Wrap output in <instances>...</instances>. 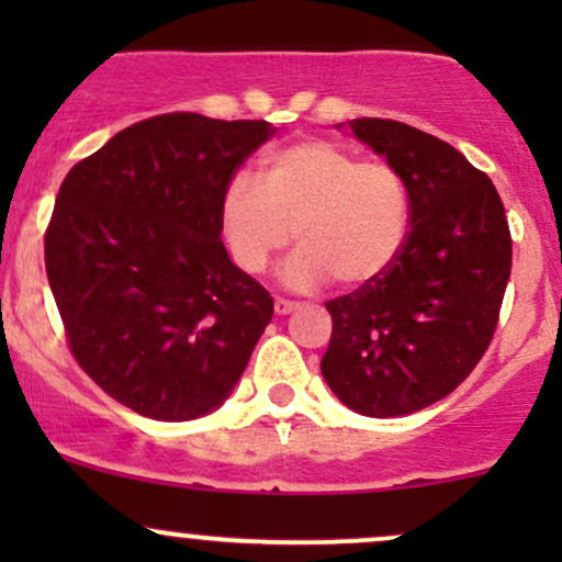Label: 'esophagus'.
Here are the masks:
<instances>
[{
    "instance_id": "obj_1",
    "label": "esophagus",
    "mask_w": 562,
    "mask_h": 562,
    "mask_svg": "<svg viewBox=\"0 0 562 562\" xmlns=\"http://www.w3.org/2000/svg\"><path fill=\"white\" fill-rule=\"evenodd\" d=\"M295 308H299V303L295 301H288V299H274V312L280 314H290V312H295Z\"/></svg>"
}]
</instances>
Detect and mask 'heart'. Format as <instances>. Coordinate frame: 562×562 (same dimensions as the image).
Instances as JSON below:
<instances>
[{
	"label": "heart",
	"mask_w": 562,
	"mask_h": 562,
	"mask_svg": "<svg viewBox=\"0 0 562 562\" xmlns=\"http://www.w3.org/2000/svg\"><path fill=\"white\" fill-rule=\"evenodd\" d=\"M409 218V184L396 166L325 139L274 150L261 182L235 173L218 200L224 240L243 272L261 274L299 237L301 248L282 269L299 290L380 280L402 254Z\"/></svg>",
	"instance_id": "obj_1"
}]
</instances>
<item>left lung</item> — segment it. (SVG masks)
Masks as SVG:
<instances>
[{"label": "left lung", "mask_w": 562, "mask_h": 562, "mask_svg": "<svg viewBox=\"0 0 562 562\" xmlns=\"http://www.w3.org/2000/svg\"><path fill=\"white\" fill-rule=\"evenodd\" d=\"M348 126L404 173L412 229L380 280L325 303L333 335L322 375L359 415H412L449 396L486 353L513 237L492 179L449 142L391 119Z\"/></svg>", "instance_id": "left-lung-1"}]
</instances>
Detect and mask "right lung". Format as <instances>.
Wrapping results in <instances>:
<instances>
[{
	"mask_svg": "<svg viewBox=\"0 0 562 562\" xmlns=\"http://www.w3.org/2000/svg\"><path fill=\"white\" fill-rule=\"evenodd\" d=\"M272 134L267 121L153 115L63 179L44 235L49 288L76 362L137 415H209L272 319L218 222L224 184Z\"/></svg>",
	"mask_w": 562,
	"mask_h": 562,
	"instance_id": "right-lung-1",
	"label": "right lung"
}]
</instances>
